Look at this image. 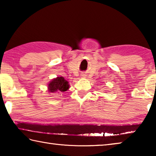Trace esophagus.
Masks as SVG:
<instances>
[{
	"instance_id": "34e87169",
	"label": "esophagus",
	"mask_w": 156,
	"mask_h": 156,
	"mask_svg": "<svg viewBox=\"0 0 156 156\" xmlns=\"http://www.w3.org/2000/svg\"><path fill=\"white\" fill-rule=\"evenodd\" d=\"M81 76H82V77H84V76H85V74H84V73H82Z\"/></svg>"
}]
</instances>
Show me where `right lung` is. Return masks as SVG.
Listing matches in <instances>:
<instances>
[{
    "instance_id": "1",
    "label": "right lung",
    "mask_w": 156,
    "mask_h": 156,
    "mask_svg": "<svg viewBox=\"0 0 156 156\" xmlns=\"http://www.w3.org/2000/svg\"><path fill=\"white\" fill-rule=\"evenodd\" d=\"M48 91L50 93L54 92H65L69 89V82L65 80L62 76H58L52 80L48 83L47 87Z\"/></svg>"
}]
</instances>
